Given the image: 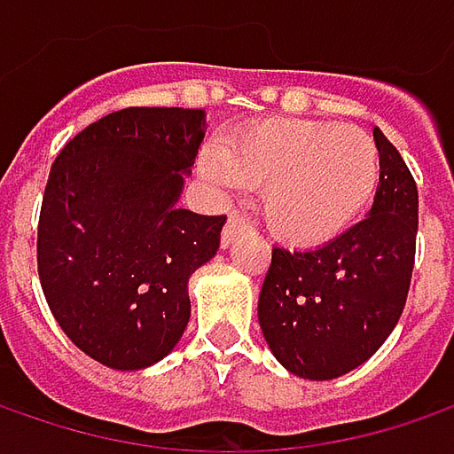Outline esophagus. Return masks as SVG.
Masks as SVG:
<instances>
[{
  "label": "esophagus",
  "instance_id": "34e87169",
  "mask_svg": "<svg viewBox=\"0 0 454 454\" xmlns=\"http://www.w3.org/2000/svg\"><path fill=\"white\" fill-rule=\"evenodd\" d=\"M245 227H247L245 217H242L239 212H230L227 224H224V230H222V247H230V245H232V239H235V237L239 235Z\"/></svg>",
  "mask_w": 454,
  "mask_h": 454
}]
</instances>
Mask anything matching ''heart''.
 I'll return each instance as SVG.
<instances>
[{"label":"heart","instance_id":"b5f03b06","mask_svg":"<svg viewBox=\"0 0 454 454\" xmlns=\"http://www.w3.org/2000/svg\"><path fill=\"white\" fill-rule=\"evenodd\" d=\"M200 166L224 186L262 189L265 224L290 245H318L343 232L379 184L374 138L331 121L254 123L232 133L224 146H207Z\"/></svg>","mask_w":454,"mask_h":454}]
</instances>
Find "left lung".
I'll use <instances>...</instances> for the list:
<instances>
[{
	"label": "left lung",
	"mask_w": 454,
	"mask_h": 454,
	"mask_svg": "<svg viewBox=\"0 0 454 454\" xmlns=\"http://www.w3.org/2000/svg\"><path fill=\"white\" fill-rule=\"evenodd\" d=\"M379 189L369 217L313 250L272 247L257 301L262 336L290 374L328 381L379 351L399 321L417 250V184L374 129Z\"/></svg>",
	"instance_id": "obj_1"
}]
</instances>
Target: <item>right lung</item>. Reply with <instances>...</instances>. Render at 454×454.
Returning a JSON list of instances; mask_svg holds the SVG:
<instances>
[{
    "instance_id": "add662e5",
    "label": "right lung",
    "mask_w": 454,
    "mask_h": 454,
    "mask_svg": "<svg viewBox=\"0 0 454 454\" xmlns=\"http://www.w3.org/2000/svg\"><path fill=\"white\" fill-rule=\"evenodd\" d=\"M204 138L197 108H123L70 138L44 186L37 272L65 336L118 372L146 369L189 323V278L224 215L179 209Z\"/></svg>"
}]
</instances>
